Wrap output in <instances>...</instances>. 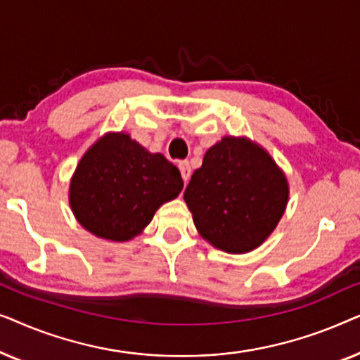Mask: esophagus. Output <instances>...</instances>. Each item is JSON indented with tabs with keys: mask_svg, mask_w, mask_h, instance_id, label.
I'll list each match as a JSON object with an SVG mask.
<instances>
[{
	"mask_svg": "<svg viewBox=\"0 0 360 360\" xmlns=\"http://www.w3.org/2000/svg\"><path fill=\"white\" fill-rule=\"evenodd\" d=\"M179 169H180V174H181V179H184V181L186 184L190 179L191 175V170H190V162L188 160H181L179 164Z\"/></svg>",
	"mask_w": 360,
	"mask_h": 360,
	"instance_id": "34e87169",
	"label": "esophagus"
}]
</instances>
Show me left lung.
Masks as SVG:
<instances>
[{"label":"left lung","mask_w":360,"mask_h":360,"mask_svg":"<svg viewBox=\"0 0 360 360\" xmlns=\"http://www.w3.org/2000/svg\"><path fill=\"white\" fill-rule=\"evenodd\" d=\"M184 198L201 238L224 252L244 254L277 228L288 181L259 144L226 136L206 150Z\"/></svg>","instance_id":"left-lung-1"}]
</instances>
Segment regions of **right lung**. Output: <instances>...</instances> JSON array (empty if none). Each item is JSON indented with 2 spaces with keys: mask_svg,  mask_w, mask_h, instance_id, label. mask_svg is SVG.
<instances>
[{
  "mask_svg": "<svg viewBox=\"0 0 360 360\" xmlns=\"http://www.w3.org/2000/svg\"><path fill=\"white\" fill-rule=\"evenodd\" d=\"M181 188L179 169L164 155L150 154L124 132H108L78 162L68 201L86 231L124 243L141 234Z\"/></svg>",
  "mask_w": 360,
  "mask_h": 360,
  "instance_id": "obj_1",
  "label": "right lung"
}]
</instances>
